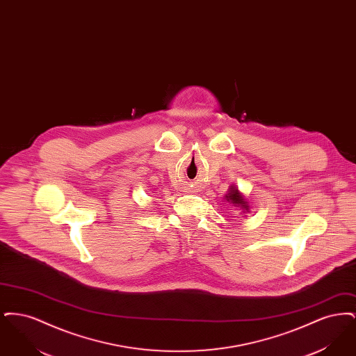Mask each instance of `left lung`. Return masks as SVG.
Listing matches in <instances>:
<instances>
[{
  "mask_svg": "<svg viewBox=\"0 0 356 356\" xmlns=\"http://www.w3.org/2000/svg\"><path fill=\"white\" fill-rule=\"evenodd\" d=\"M225 199H227L229 203L240 205L243 209H247V211H248V204L244 202V197L238 193L236 186H235V188H234V186L231 188V191H229V193L225 196Z\"/></svg>",
  "mask_w": 356,
  "mask_h": 356,
  "instance_id": "8db88e82",
  "label": "left lung"
}]
</instances>
